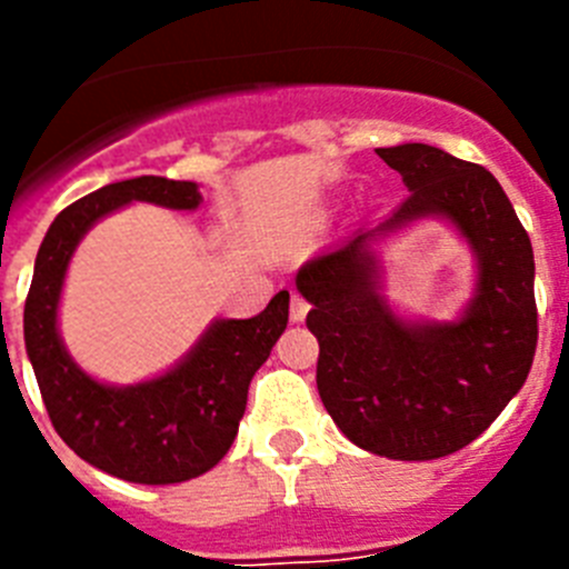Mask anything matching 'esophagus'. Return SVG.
Here are the masks:
<instances>
[{
    "label": "esophagus",
    "instance_id": "34e87169",
    "mask_svg": "<svg viewBox=\"0 0 569 569\" xmlns=\"http://www.w3.org/2000/svg\"><path fill=\"white\" fill-rule=\"evenodd\" d=\"M308 310H310V301L305 299V296L301 293L290 296V321H296V325H299V321H305Z\"/></svg>",
    "mask_w": 569,
    "mask_h": 569
}]
</instances>
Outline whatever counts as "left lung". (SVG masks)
Here are the masks:
<instances>
[{"label": "left lung", "instance_id": "1", "mask_svg": "<svg viewBox=\"0 0 569 569\" xmlns=\"http://www.w3.org/2000/svg\"><path fill=\"white\" fill-rule=\"evenodd\" d=\"M376 153L410 190L390 219L296 273L313 305L316 385L347 439L376 456L430 461L479 439L530 373L539 310L532 244L496 176L430 144ZM445 214L480 256V290L453 326H405L375 293L369 241Z\"/></svg>", "mask_w": 569, "mask_h": 569}]
</instances>
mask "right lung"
I'll return each mask as SVG.
<instances>
[{"instance_id": "obj_1", "label": "right lung", "mask_w": 569, "mask_h": 569, "mask_svg": "<svg viewBox=\"0 0 569 569\" xmlns=\"http://www.w3.org/2000/svg\"><path fill=\"white\" fill-rule=\"evenodd\" d=\"M193 182L139 176L104 184L53 219L24 299V347L50 425L88 465L136 485H176L219 465L239 433L248 387L288 328L290 293L281 290L253 319H222L170 373L136 387H108L64 353L57 305L73 248L90 224L128 202L173 210L199 204Z\"/></svg>"}]
</instances>
